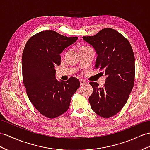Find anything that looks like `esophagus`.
<instances>
[{
	"label": "esophagus",
	"mask_w": 150,
	"mask_h": 150,
	"mask_svg": "<svg viewBox=\"0 0 150 150\" xmlns=\"http://www.w3.org/2000/svg\"><path fill=\"white\" fill-rule=\"evenodd\" d=\"M80 86H83L84 85H86L87 82L86 81H84V80H80Z\"/></svg>",
	"instance_id": "esophagus-1"
}]
</instances>
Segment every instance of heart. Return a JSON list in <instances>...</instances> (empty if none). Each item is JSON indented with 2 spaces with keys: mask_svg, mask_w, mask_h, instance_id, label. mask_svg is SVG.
Listing matches in <instances>:
<instances>
[{
  "mask_svg": "<svg viewBox=\"0 0 150 150\" xmlns=\"http://www.w3.org/2000/svg\"><path fill=\"white\" fill-rule=\"evenodd\" d=\"M86 47H87V46H82V47H80L79 50H80V49H84V48H86Z\"/></svg>",
  "mask_w": 150,
  "mask_h": 150,
  "instance_id": "1",
  "label": "heart"
}]
</instances>
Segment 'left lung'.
<instances>
[{"mask_svg":"<svg viewBox=\"0 0 150 150\" xmlns=\"http://www.w3.org/2000/svg\"><path fill=\"white\" fill-rule=\"evenodd\" d=\"M82 38L96 51L94 68L106 75L103 87L97 82L89 83L93 89L89 98L91 108L99 116L110 118L125 105L134 86L135 58L132 47L125 37L110 28Z\"/></svg>","mask_w":150,"mask_h":150,"instance_id":"1","label":"left lung"}]
</instances>
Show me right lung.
Wrapping results in <instances>:
<instances>
[{"mask_svg":"<svg viewBox=\"0 0 150 150\" xmlns=\"http://www.w3.org/2000/svg\"><path fill=\"white\" fill-rule=\"evenodd\" d=\"M77 37H67L52 30L36 33L26 42L22 55L23 80L34 107L44 117L54 118L64 113L72 95L80 87L77 79H56L55 66L61 64L60 54Z\"/></svg>","mask_w":150,"mask_h":150,"instance_id":"obj_1","label":"right lung"}]
</instances>
